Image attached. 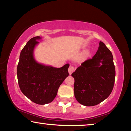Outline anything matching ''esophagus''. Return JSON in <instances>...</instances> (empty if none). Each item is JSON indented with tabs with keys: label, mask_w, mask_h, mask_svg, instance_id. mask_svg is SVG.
<instances>
[{
	"label": "esophagus",
	"mask_w": 131,
	"mask_h": 131,
	"mask_svg": "<svg viewBox=\"0 0 131 131\" xmlns=\"http://www.w3.org/2000/svg\"><path fill=\"white\" fill-rule=\"evenodd\" d=\"M74 71H75L74 67H73V66H70L69 67V69H68V72H69V74H72V73Z\"/></svg>",
	"instance_id": "34e87169"
}]
</instances>
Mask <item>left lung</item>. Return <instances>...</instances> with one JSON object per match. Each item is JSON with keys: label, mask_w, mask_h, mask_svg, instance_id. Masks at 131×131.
<instances>
[{"label": "left lung", "mask_w": 131, "mask_h": 131, "mask_svg": "<svg viewBox=\"0 0 131 131\" xmlns=\"http://www.w3.org/2000/svg\"><path fill=\"white\" fill-rule=\"evenodd\" d=\"M115 67L112 53L100 41L95 54L81 63L72 76L75 80L74 94L78 103L93 106L107 98L113 90Z\"/></svg>", "instance_id": "8db88e82"}]
</instances>
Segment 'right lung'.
I'll return each instance as SVG.
<instances>
[{"label": "right lung", "instance_id": "1", "mask_svg": "<svg viewBox=\"0 0 131 131\" xmlns=\"http://www.w3.org/2000/svg\"><path fill=\"white\" fill-rule=\"evenodd\" d=\"M41 39L31 38L21 51L17 66L20 90L29 100L38 104L51 103L56 97L59 88L68 77V63L56 68L38 63L34 59V50Z\"/></svg>", "mask_w": 131, "mask_h": 131}]
</instances>
